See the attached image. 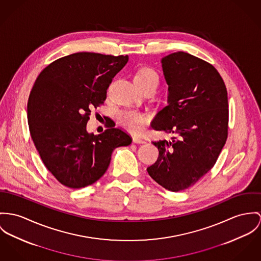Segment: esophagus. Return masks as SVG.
<instances>
[{
	"label": "esophagus",
	"mask_w": 261,
	"mask_h": 261,
	"mask_svg": "<svg viewBox=\"0 0 261 261\" xmlns=\"http://www.w3.org/2000/svg\"><path fill=\"white\" fill-rule=\"evenodd\" d=\"M132 139H133V142L136 143V144H143V143H145V141L141 139L139 137H137V136H134Z\"/></svg>",
	"instance_id": "esophagus-1"
}]
</instances>
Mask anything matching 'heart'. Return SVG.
<instances>
[{
    "mask_svg": "<svg viewBox=\"0 0 261 261\" xmlns=\"http://www.w3.org/2000/svg\"><path fill=\"white\" fill-rule=\"evenodd\" d=\"M134 81L140 83H146L150 81H159L158 74L149 67H144L140 69L134 77ZM119 121L121 124L131 132L140 133L145 128L147 123V117L135 110H123L119 113Z\"/></svg>",
    "mask_w": 261,
    "mask_h": 261,
    "instance_id": "heart-1",
    "label": "heart"
}]
</instances>
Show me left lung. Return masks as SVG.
I'll return each mask as SVG.
<instances>
[{"label":"left lung","instance_id":"obj_1","mask_svg":"<svg viewBox=\"0 0 261 261\" xmlns=\"http://www.w3.org/2000/svg\"><path fill=\"white\" fill-rule=\"evenodd\" d=\"M161 63L168 104L152 128L176 137L153 142L159 157L147 171L166 190L179 192L195 185L219 158L227 138V91L218 70L190 54L173 53Z\"/></svg>","mask_w":261,"mask_h":261}]
</instances>
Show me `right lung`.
Listing matches in <instances>:
<instances>
[{
  "label": "right lung",
  "instance_id": "right-lung-1",
  "mask_svg": "<svg viewBox=\"0 0 261 261\" xmlns=\"http://www.w3.org/2000/svg\"><path fill=\"white\" fill-rule=\"evenodd\" d=\"M128 60L76 53L51 62L35 82L28 101L31 136L44 166L63 186L81 189L95 182L113 150L131 144L118 128L99 135L86 130L91 109L106 99L112 79Z\"/></svg>",
  "mask_w": 261,
  "mask_h": 261
}]
</instances>
